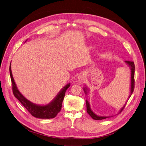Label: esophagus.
<instances>
[{
	"mask_svg": "<svg viewBox=\"0 0 146 146\" xmlns=\"http://www.w3.org/2000/svg\"><path fill=\"white\" fill-rule=\"evenodd\" d=\"M85 76L84 74H80L79 76H78V80L79 82H84V80H85Z\"/></svg>",
	"mask_w": 146,
	"mask_h": 146,
	"instance_id": "obj_1",
	"label": "esophagus"
}]
</instances>
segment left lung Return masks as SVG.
Returning <instances> with one entry per match:
<instances>
[{"label":"left lung","mask_w":146,"mask_h":146,"mask_svg":"<svg viewBox=\"0 0 146 146\" xmlns=\"http://www.w3.org/2000/svg\"><path fill=\"white\" fill-rule=\"evenodd\" d=\"M125 63H126V64L129 66V68L130 69V71H131V74H130V95L129 96V98H128V100H129V99L130 98V96H131L132 93H133V90H134V83H135V81H134V75H135V64H134V63L133 62V61H125ZM83 90H84V92H85V94L87 95L88 92H89V88H88L86 86H85V87H83ZM86 110H87V113L90 114V116L93 119H95V120H102V119H106V118H108V117H110L111 116H98L96 114H95L93 111H92V110H91V107H90V102H88V100L87 99H86ZM126 105V103L125 104L123 105V107L119 110V111L118 113H120L123 109L124 108L125 106ZM113 116H111V117Z\"/></svg>","instance_id":"obj_1"}]
</instances>
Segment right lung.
I'll use <instances>...</instances> for the list:
<instances>
[{
  "mask_svg": "<svg viewBox=\"0 0 146 146\" xmlns=\"http://www.w3.org/2000/svg\"><path fill=\"white\" fill-rule=\"evenodd\" d=\"M10 73L13 85V94L33 116L39 119H51L55 117L58 114L62 107V102L64 98L65 92L70 85V83H68L60 91L50 103L46 105H38L26 99L19 91L13 77L11 63L10 66Z\"/></svg>",
  "mask_w": 146,
  "mask_h": 146,
  "instance_id": "add662e5",
  "label": "right lung"
}]
</instances>
